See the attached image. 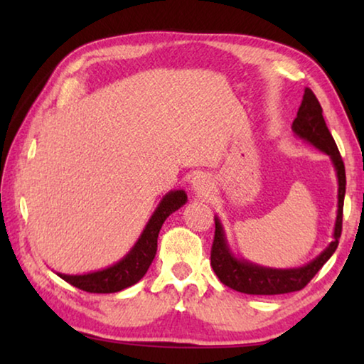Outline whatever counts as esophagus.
I'll list each match as a JSON object with an SVG mask.
<instances>
[{"label": "esophagus", "instance_id": "1", "mask_svg": "<svg viewBox=\"0 0 364 364\" xmlns=\"http://www.w3.org/2000/svg\"><path fill=\"white\" fill-rule=\"evenodd\" d=\"M193 189L196 191L197 194H205V193H208V191H210V188H212V183H210V178H208L205 173H199V175H196L194 178H193Z\"/></svg>", "mask_w": 364, "mask_h": 364}]
</instances>
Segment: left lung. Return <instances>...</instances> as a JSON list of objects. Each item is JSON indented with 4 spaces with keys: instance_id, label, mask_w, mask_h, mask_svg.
I'll use <instances>...</instances> for the list:
<instances>
[{
    "instance_id": "1",
    "label": "left lung",
    "mask_w": 364,
    "mask_h": 364,
    "mask_svg": "<svg viewBox=\"0 0 364 364\" xmlns=\"http://www.w3.org/2000/svg\"><path fill=\"white\" fill-rule=\"evenodd\" d=\"M292 130L299 138L308 141L316 149L328 154L332 164H334L338 181V208L334 226V241L321 252V255H318L315 260L304 264V267L287 269L267 268L242 260V258L239 260V258L234 257L230 250V245L226 242L223 226H221L220 220L215 217V237L210 254L212 268L225 286L237 292L250 295H278L300 291L313 279V276L321 269L323 264L329 260L338 245V239H341L342 234L345 184H347V180H345V165L341 152L337 149L336 141L332 138L329 128L324 122L321 104H319L315 93L310 88H305L304 100H301L297 117H295L292 123Z\"/></svg>"
}]
</instances>
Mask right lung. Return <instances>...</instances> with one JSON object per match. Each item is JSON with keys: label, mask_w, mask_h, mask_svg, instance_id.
I'll use <instances>...</instances> for the list:
<instances>
[{"label": "right lung", "mask_w": 364, "mask_h": 364, "mask_svg": "<svg viewBox=\"0 0 364 364\" xmlns=\"http://www.w3.org/2000/svg\"><path fill=\"white\" fill-rule=\"evenodd\" d=\"M188 196L184 191H170V193L160 200L156 212L152 213L151 220L147 221L143 234L133 249L122 258L120 262L109 268H104L95 273L86 274H63L58 273L59 278L69 282L73 287L91 294H112L130 287L143 278L147 273L151 263L157 252V237L164 221L168 215L176 212L181 205L186 204Z\"/></svg>", "instance_id": "add662e5"}]
</instances>
